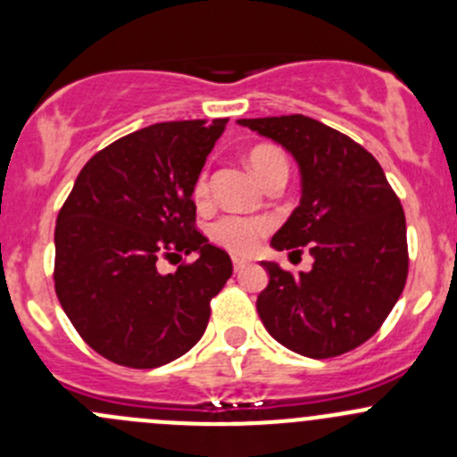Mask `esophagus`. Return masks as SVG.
Instances as JSON below:
<instances>
[{
	"instance_id": "34e87169",
	"label": "esophagus",
	"mask_w": 457,
	"mask_h": 457,
	"mask_svg": "<svg viewBox=\"0 0 457 457\" xmlns=\"http://www.w3.org/2000/svg\"><path fill=\"white\" fill-rule=\"evenodd\" d=\"M232 265H234V271H243L247 265H250V261H245V258L234 256V258H232Z\"/></svg>"
}]
</instances>
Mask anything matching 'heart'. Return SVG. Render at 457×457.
<instances>
[{
  "label": "heart",
  "mask_w": 457,
  "mask_h": 457,
  "mask_svg": "<svg viewBox=\"0 0 457 457\" xmlns=\"http://www.w3.org/2000/svg\"><path fill=\"white\" fill-rule=\"evenodd\" d=\"M250 168L261 181H265L274 170H287V161H285L283 152L276 147H256L250 154ZM196 199H203L207 195V174L203 172L196 181L195 187ZM212 238L228 250L238 252V254H247L258 245V238L267 232L265 220L245 219V216H223L212 225Z\"/></svg>",
  "instance_id": "b5f03b06"
}]
</instances>
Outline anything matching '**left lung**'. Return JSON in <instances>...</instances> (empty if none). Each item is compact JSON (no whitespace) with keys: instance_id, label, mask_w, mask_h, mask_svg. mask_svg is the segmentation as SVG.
Segmentation results:
<instances>
[{"instance_id":"8db88e82","label":"left lung","mask_w":457,"mask_h":457,"mask_svg":"<svg viewBox=\"0 0 457 457\" xmlns=\"http://www.w3.org/2000/svg\"><path fill=\"white\" fill-rule=\"evenodd\" d=\"M237 123L283 145L298 163L301 203L271 247L310 245L314 258L298 276L261 261L270 274L256 301L262 325L301 356L352 352L380 329L407 280V223L398 196L365 147L316 119L289 114Z\"/></svg>"}]
</instances>
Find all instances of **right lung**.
Segmentation results:
<instances>
[{
  "label": "right lung",
  "instance_id": "1",
  "mask_svg": "<svg viewBox=\"0 0 457 457\" xmlns=\"http://www.w3.org/2000/svg\"><path fill=\"white\" fill-rule=\"evenodd\" d=\"M228 119L154 123L84 165L54 228V289L81 338L135 370L168 365L201 340L232 261L195 229L192 201ZM177 251L197 261L161 275Z\"/></svg>",
  "mask_w": 457,
  "mask_h": 457
}]
</instances>
